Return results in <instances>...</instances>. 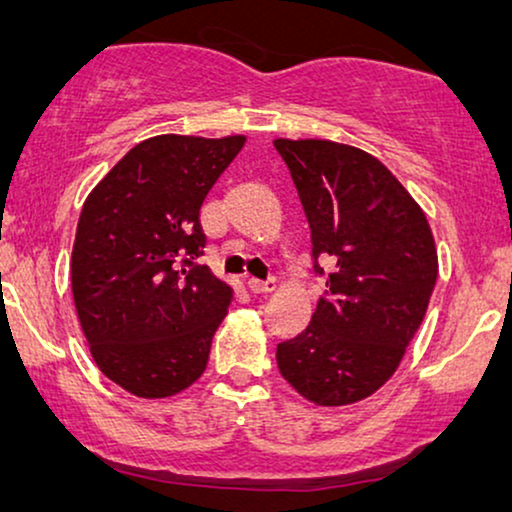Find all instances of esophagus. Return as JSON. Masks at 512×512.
Instances as JSON below:
<instances>
[{
  "label": "esophagus",
  "mask_w": 512,
  "mask_h": 512,
  "mask_svg": "<svg viewBox=\"0 0 512 512\" xmlns=\"http://www.w3.org/2000/svg\"><path fill=\"white\" fill-rule=\"evenodd\" d=\"M247 289L251 293H270L275 289V279H247Z\"/></svg>",
  "instance_id": "obj_1"
}]
</instances>
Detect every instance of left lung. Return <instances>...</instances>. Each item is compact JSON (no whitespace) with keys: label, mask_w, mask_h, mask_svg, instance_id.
<instances>
[{"label":"left lung","mask_w":512,"mask_h":512,"mask_svg":"<svg viewBox=\"0 0 512 512\" xmlns=\"http://www.w3.org/2000/svg\"><path fill=\"white\" fill-rule=\"evenodd\" d=\"M312 230L314 272L331 258L326 296L296 338L277 345L279 373L317 405L375 394L401 363L429 307L438 251L405 186L370 153L328 139H275Z\"/></svg>","instance_id":"left-lung-1"}]
</instances>
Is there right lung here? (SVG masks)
<instances>
[{
    "label": "right lung",
    "instance_id": "right-lung-1",
    "mask_svg": "<svg viewBox=\"0 0 512 512\" xmlns=\"http://www.w3.org/2000/svg\"><path fill=\"white\" fill-rule=\"evenodd\" d=\"M247 137L158 135L111 167L83 202L72 293L97 368L139 398L205 373L233 289L195 258L200 207Z\"/></svg>",
    "mask_w": 512,
    "mask_h": 512
}]
</instances>
